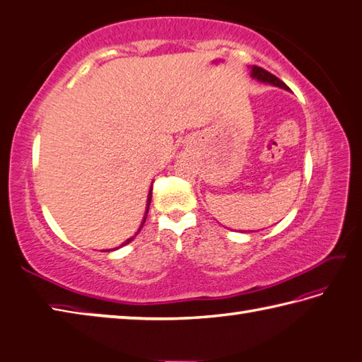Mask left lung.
Returning <instances> with one entry per match:
<instances>
[{"label": "left lung", "mask_w": 362, "mask_h": 362, "mask_svg": "<svg viewBox=\"0 0 362 362\" xmlns=\"http://www.w3.org/2000/svg\"><path fill=\"white\" fill-rule=\"evenodd\" d=\"M250 75L254 78H257L258 81H264V83H269V85H274V86H279V88H284V90H288V86L284 83L282 80H279L276 75H272L271 72L262 69V67L258 66H252L250 67Z\"/></svg>", "instance_id": "8db88e82"}]
</instances>
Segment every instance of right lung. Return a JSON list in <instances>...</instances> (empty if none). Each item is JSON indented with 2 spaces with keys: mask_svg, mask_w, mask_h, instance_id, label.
I'll return each mask as SVG.
<instances>
[{
  "mask_svg": "<svg viewBox=\"0 0 362 362\" xmlns=\"http://www.w3.org/2000/svg\"><path fill=\"white\" fill-rule=\"evenodd\" d=\"M151 190L153 189H149V194H148V202H146V213H145V217H143V222H141V225H140V228H139V231L141 230V227H143V223H145V221H146V216H148V209H149V203H151V195H153V192H151ZM139 231H137V233H135V236H137L139 235ZM134 240V236L132 238H129V240H126L124 243H122L121 245H126V244H129V243H131ZM118 249V247H117ZM115 250V249H113Z\"/></svg>",
  "mask_w": 362,
  "mask_h": 362,
  "instance_id": "add662e5",
  "label": "right lung"
}]
</instances>
